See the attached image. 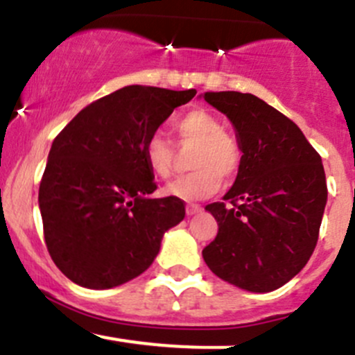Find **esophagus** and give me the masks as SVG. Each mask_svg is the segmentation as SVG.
<instances>
[{"label":"esophagus","instance_id":"1","mask_svg":"<svg viewBox=\"0 0 355 355\" xmlns=\"http://www.w3.org/2000/svg\"><path fill=\"white\" fill-rule=\"evenodd\" d=\"M200 210H202V207H200V205H195V203L186 205V215H195V214H198Z\"/></svg>","mask_w":355,"mask_h":355}]
</instances>
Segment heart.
I'll list each match as a JSON object with an SVG mask.
<instances>
[{"label":"heart","mask_w":355,"mask_h":355,"mask_svg":"<svg viewBox=\"0 0 355 355\" xmlns=\"http://www.w3.org/2000/svg\"><path fill=\"white\" fill-rule=\"evenodd\" d=\"M181 145H195L189 159L191 171L166 188L171 196L182 200H202L220 188V176L232 179L243 166V148L215 114L193 109L173 124ZM144 157L157 178L167 179L174 171V145L164 135L153 133L145 141Z\"/></svg>","instance_id":"1"}]
</instances>
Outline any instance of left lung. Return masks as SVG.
I'll list each match as a JSON object with an SVG mask.
<instances>
[{"label":"left lung","instance_id":"left-lung-1","mask_svg":"<svg viewBox=\"0 0 355 355\" xmlns=\"http://www.w3.org/2000/svg\"><path fill=\"white\" fill-rule=\"evenodd\" d=\"M203 98L231 119L244 153L225 202L205 207L218 232L203 259L232 286L275 291L316 248L328 195L321 157L297 124L253 94L205 92Z\"/></svg>","mask_w":355,"mask_h":355}]
</instances>
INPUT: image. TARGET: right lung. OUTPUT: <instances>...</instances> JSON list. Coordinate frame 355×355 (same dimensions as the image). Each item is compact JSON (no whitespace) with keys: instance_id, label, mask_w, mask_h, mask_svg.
<instances>
[{"instance_id":"add662e5","label":"right lung","mask_w":355,"mask_h":355,"mask_svg":"<svg viewBox=\"0 0 355 355\" xmlns=\"http://www.w3.org/2000/svg\"><path fill=\"white\" fill-rule=\"evenodd\" d=\"M196 90L128 85L87 105L54 138L39 208L58 268L87 288H111L144 273L167 229L184 218L178 196L157 189L144 157L148 137Z\"/></svg>"}]
</instances>
